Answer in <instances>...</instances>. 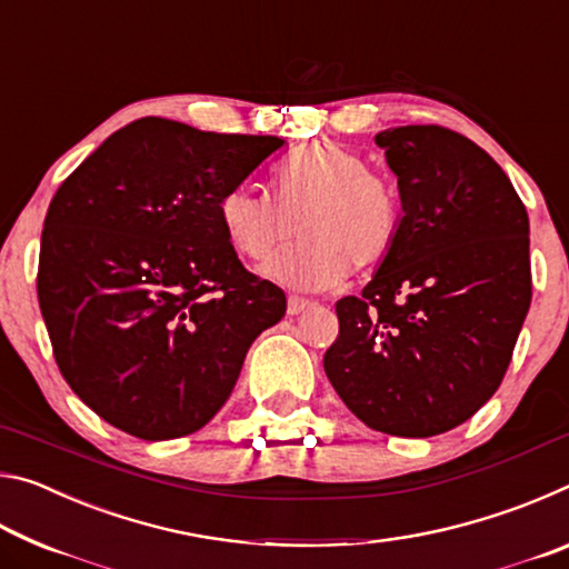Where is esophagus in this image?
Here are the masks:
<instances>
[{"instance_id":"esophagus-1","label":"esophagus","mask_w":569,"mask_h":569,"mask_svg":"<svg viewBox=\"0 0 569 569\" xmlns=\"http://www.w3.org/2000/svg\"><path fill=\"white\" fill-rule=\"evenodd\" d=\"M313 301H308V298H303V296H291V298H288V313H301Z\"/></svg>"}]
</instances>
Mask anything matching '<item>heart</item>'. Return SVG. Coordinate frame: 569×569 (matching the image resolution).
<instances>
[{
  "instance_id": "heart-1",
  "label": "heart",
  "mask_w": 569,
  "mask_h": 569,
  "mask_svg": "<svg viewBox=\"0 0 569 569\" xmlns=\"http://www.w3.org/2000/svg\"><path fill=\"white\" fill-rule=\"evenodd\" d=\"M228 246L253 266H271L303 233L278 271L306 288L341 283L351 268L379 266L397 246L403 208L397 186L366 170L353 150L311 142L278 162L273 198L248 186L218 203Z\"/></svg>"
}]
</instances>
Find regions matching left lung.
<instances>
[{
  "mask_svg": "<svg viewBox=\"0 0 569 569\" xmlns=\"http://www.w3.org/2000/svg\"><path fill=\"white\" fill-rule=\"evenodd\" d=\"M403 226L361 296L336 303L323 369L366 427L435 437L492 399L532 301L529 220L505 170L465 134H377Z\"/></svg>",
  "mask_w": 569,
  "mask_h": 569,
  "instance_id": "8db88e82",
  "label": "left lung"
}]
</instances>
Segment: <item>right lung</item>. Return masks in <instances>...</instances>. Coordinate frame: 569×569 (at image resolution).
Segmentation results:
<instances>
[{
  "label": "right lung",
  "instance_id": "1",
  "mask_svg": "<svg viewBox=\"0 0 569 569\" xmlns=\"http://www.w3.org/2000/svg\"><path fill=\"white\" fill-rule=\"evenodd\" d=\"M166 118L112 132L54 192L37 296L64 381L148 441L198 431L233 391L286 293L248 273L218 203L283 148Z\"/></svg>",
  "mask_w": 569,
  "mask_h": 569
}]
</instances>
